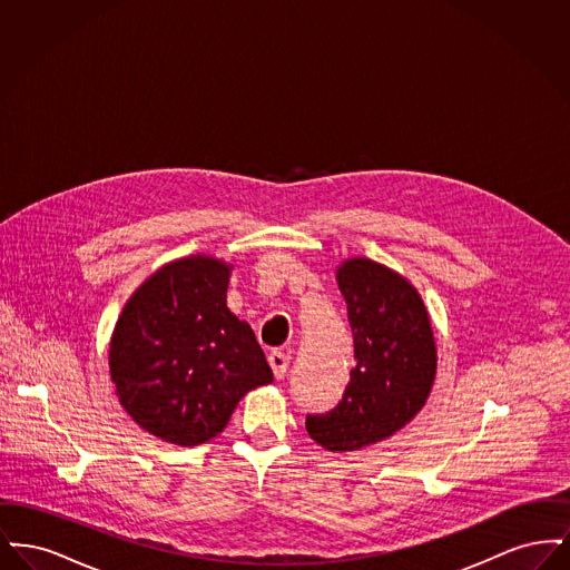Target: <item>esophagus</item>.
Returning a JSON list of instances; mask_svg holds the SVG:
<instances>
[{"label":"esophagus","mask_w":570,"mask_h":570,"mask_svg":"<svg viewBox=\"0 0 570 570\" xmlns=\"http://www.w3.org/2000/svg\"><path fill=\"white\" fill-rule=\"evenodd\" d=\"M288 363H291V356L282 351H272L269 353V365H272L273 376L275 379H284L286 376V370H288Z\"/></svg>","instance_id":"esophagus-1"}]
</instances>
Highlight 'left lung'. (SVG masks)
I'll return each instance as SVG.
<instances>
[{
    "label": "left lung",
    "instance_id": "1",
    "mask_svg": "<svg viewBox=\"0 0 570 570\" xmlns=\"http://www.w3.org/2000/svg\"><path fill=\"white\" fill-rule=\"evenodd\" d=\"M335 279L348 305L356 365L342 402L326 414H307L305 430L326 451L346 453L391 438L421 412L438 351L430 312L404 275L354 256Z\"/></svg>",
    "mask_w": 570,
    "mask_h": 570
}]
</instances>
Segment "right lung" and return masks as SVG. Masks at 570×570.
<instances>
[{
    "label": "right lung",
    "instance_id": "1",
    "mask_svg": "<svg viewBox=\"0 0 570 570\" xmlns=\"http://www.w3.org/2000/svg\"><path fill=\"white\" fill-rule=\"evenodd\" d=\"M230 273L207 254L170 261L136 288L112 328L119 404L168 444L216 438L245 393L273 382L252 326L226 305Z\"/></svg>",
    "mask_w": 570,
    "mask_h": 570
}]
</instances>
